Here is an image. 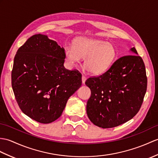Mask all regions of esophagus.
I'll return each mask as SVG.
<instances>
[{"label": "esophagus", "instance_id": "1", "mask_svg": "<svg viewBox=\"0 0 158 158\" xmlns=\"http://www.w3.org/2000/svg\"><path fill=\"white\" fill-rule=\"evenodd\" d=\"M86 81V77L84 75H82V83H85Z\"/></svg>", "mask_w": 158, "mask_h": 158}]
</instances>
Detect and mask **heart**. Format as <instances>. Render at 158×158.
Masks as SVG:
<instances>
[{
	"instance_id": "1",
	"label": "heart",
	"mask_w": 158,
	"mask_h": 158,
	"mask_svg": "<svg viewBox=\"0 0 158 158\" xmlns=\"http://www.w3.org/2000/svg\"><path fill=\"white\" fill-rule=\"evenodd\" d=\"M64 54L66 59L72 66L84 58V66L95 75L107 71L117 57V50L112 43L89 38L76 39L73 46H66Z\"/></svg>"
}]
</instances>
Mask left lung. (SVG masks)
<instances>
[{
  "label": "left lung",
  "instance_id": "left-lung-1",
  "mask_svg": "<svg viewBox=\"0 0 158 158\" xmlns=\"http://www.w3.org/2000/svg\"><path fill=\"white\" fill-rule=\"evenodd\" d=\"M134 55L118 58L108 70L90 77L85 85L91 89L87 114L91 122L103 129L115 127L130 120L140 110L148 79L143 60L135 47Z\"/></svg>",
  "mask_w": 158,
  "mask_h": 158
}]
</instances>
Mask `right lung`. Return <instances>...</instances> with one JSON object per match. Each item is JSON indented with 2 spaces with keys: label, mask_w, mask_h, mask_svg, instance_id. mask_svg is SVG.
Instances as JSON below:
<instances>
[{
  "label": "right lung",
  "mask_w": 158,
  "mask_h": 158,
  "mask_svg": "<svg viewBox=\"0 0 158 158\" xmlns=\"http://www.w3.org/2000/svg\"><path fill=\"white\" fill-rule=\"evenodd\" d=\"M64 49L48 35L35 34L18 49L11 83L21 111L43 124L61 116L72 95L81 86V75L64 67Z\"/></svg>",
  "instance_id": "obj_1"
}]
</instances>
